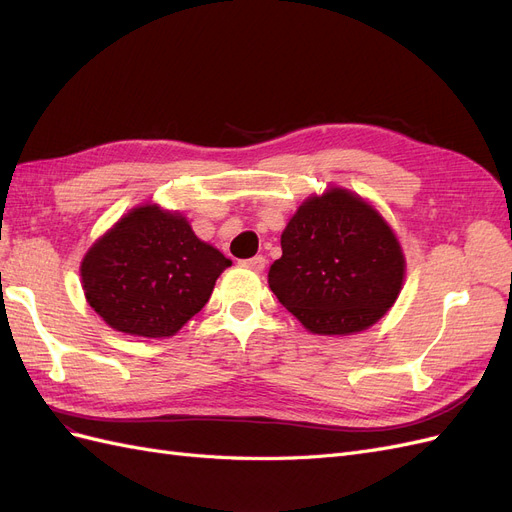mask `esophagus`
Segmentation results:
<instances>
[{
    "instance_id": "1",
    "label": "esophagus",
    "mask_w": 512,
    "mask_h": 512,
    "mask_svg": "<svg viewBox=\"0 0 512 512\" xmlns=\"http://www.w3.org/2000/svg\"><path fill=\"white\" fill-rule=\"evenodd\" d=\"M242 266H244V268H249V270H253V272H263V268H266V257H263V255L251 257V259L242 261Z\"/></svg>"
}]
</instances>
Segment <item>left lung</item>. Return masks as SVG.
<instances>
[{"mask_svg":"<svg viewBox=\"0 0 512 512\" xmlns=\"http://www.w3.org/2000/svg\"><path fill=\"white\" fill-rule=\"evenodd\" d=\"M268 283L308 332L349 336L381 321L398 300L406 259L398 236L364 197L329 187L289 219Z\"/></svg>","mask_w":512,"mask_h":512,"instance_id":"1","label":"left lung"}]
</instances>
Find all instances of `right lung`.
<instances>
[{
	"mask_svg": "<svg viewBox=\"0 0 512 512\" xmlns=\"http://www.w3.org/2000/svg\"><path fill=\"white\" fill-rule=\"evenodd\" d=\"M229 266L219 249L195 236L183 212L140 204L91 244L80 283L112 329L170 338L206 306Z\"/></svg>",
	"mask_w": 512,
	"mask_h": 512,
	"instance_id": "obj_1",
	"label": "right lung"
}]
</instances>
